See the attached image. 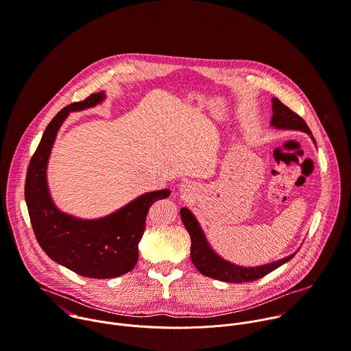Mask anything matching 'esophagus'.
Instances as JSON below:
<instances>
[{"instance_id":"esophagus-1","label":"esophagus","mask_w":351,"mask_h":351,"mask_svg":"<svg viewBox=\"0 0 351 351\" xmlns=\"http://www.w3.org/2000/svg\"><path fill=\"white\" fill-rule=\"evenodd\" d=\"M179 191L182 194H184V195H191L193 191H194V184L191 182H189V180H184V182H182L179 184Z\"/></svg>"}]
</instances>
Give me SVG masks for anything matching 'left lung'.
Segmentation results:
<instances>
[{"label": "left lung", "instance_id": "obj_1", "mask_svg": "<svg viewBox=\"0 0 351 351\" xmlns=\"http://www.w3.org/2000/svg\"><path fill=\"white\" fill-rule=\"evenodd\" d=\"M271 101H273V106H271L273 115L270 121L271 127H274L276 130H289V131L304 132L311 138L313 143L315 145V139L302 117H299L289 107L282 104L277 97H273ZM180 217L191 239V251H190L191 262L194 263L195 269L201 274L210 277L213 280H219L223 282H251L267 276L273 270L285 265L298 252L296 251L284 259L266 263L262 266H255V267L239 266L223 259L220 255H217L212 250V247L209 245L204 234L201 224L198 223V220L195 219V216L189 208L180 209Z\"/></svg>", "mask_w": 351, "mask_h": 351}]
</instances>
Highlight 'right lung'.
Returning <instances> with one entry per match:
<instances>
[{"instance_id": "1", "label": "right lung", "mask_w": 351, "mask_h": 351, "mask_svg": "<svg viewBox=\"0 0 351 351\" xmlns=\"http://www.w3.org/2000/svg\"><path fill=\"white\" fill-rule=\"evenodd\" d=\"M106 93H92L82 101L62 108L48 124L32 157L25 198L36 239L58 265L89 278H114L131 271L138 262V245L146 227L149 208L169 197L168 189L150 191L99 219H81L62 212L52 201L47 168L56 135L71 111L101 103Z\"/></svg>"}]
</instances>
